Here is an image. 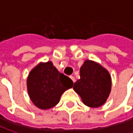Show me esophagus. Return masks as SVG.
<instances>
[{
	"label": "esophagus",
	"instance_id": "34e87169",
	"mask_svg": "<svg viewBox=\"0 0 133 133\" xmlns=\"http://www.w3.org/2000/svg\"><path fill=\"white\" fill-rule=\"evenodd\" d=\"M70 78H71V79L73 81V82H75V77H74V76H70Z\"/></svg>",
	"mask_w": 133,
	"mask_h": 133
}]
</instances>
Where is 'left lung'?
I'll return each mask as SVG.
<instances>
[{"mask_svg":"<svg viewBox=\"0 0 133 133\" xmlns=\"http://www.w3.org/2000/svg\"><path fill=\"white\" fill-rule=\"evenodd\" d=\"M73 89L85 105L99 107L105 103L110 93L111 77L103 67L86 60L80 68V79L75 82Z\"/></svg>","mask_w":133,"mask_h":133,"instance_id":"1","label":"left lung"}]
</instances>
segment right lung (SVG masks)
<instances>
[{
  "label": "right lung",
  "instance_id": "obj_1",
  "mask_svg": "<svg viewBox=\"0 0 133 133\" xmlns=\"http://www.w3.org/2000/svg\"><path fill=\"white\" fill-rule=\"evenodd\" d=\"M73 84L72 80L60 73L51 62L40 63L30 72L27 80L29 96L41 109L56 105L62 93L71 88Z\"/></svg>",
  "mask_w": 133,
  "mask_h": 133
}]
</instances>
